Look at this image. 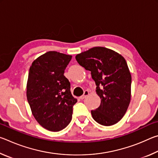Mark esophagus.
Masks as SVG:
<instances>
[{
  "mask_svg": "<svg viewBox=\"0 0 158 158\" xmlns=\"http://www.w3.org/2000/svg\"><path fill=\"white\" fill-rule=\"evenodd\" d=\"M89 95V92L88 91V90H85L84 93V95H81V97H79V98L81 99V100H84V99L86 98Z\"/></svg>",
  "mask_w": 158,
  "mask_h": 158,
  "instance_id": "1",
  "label": "esophagus"
}]
</instances>
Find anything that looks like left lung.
<instances>
[{
    "label": "left lung",
    "mask_w": 158,
    "mask_h": 158,
    "mask_svg": "<svg viewBox=\"0 0 158 158\" xmlns=\"http://www.w3.org/2000/svg\"><path fill=\"white\" fill-rule=\"evenodd\" d=\"M80 65L90 72L100 105L91 111L99 124L110 126L117 123L130 102L132 77L125 58L107 48L96 47L76 56Z\"/></svg>",
    "instance_id": "8db88e82"
}]
</instances>
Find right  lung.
I'll return each mask as SVG.
<instances>
[{
    "label": "right lung",
    "instance_id": "1",
    "mask_svg": "<svg viewBox=\"0 0 158 158\" xmlns=\"http://www.w3.org/2000/svg\"><path fill=\"white\" fill-rule=\"evenodd\" d=\"M71 59L70 55L48 52L35 60L29 69L26 96L32 114L41 126L52 132L68 126L77 102L64 76Z\"/></svg>",
    "mask_w": 158,
    "mask_h": 158
}]
</instances>
